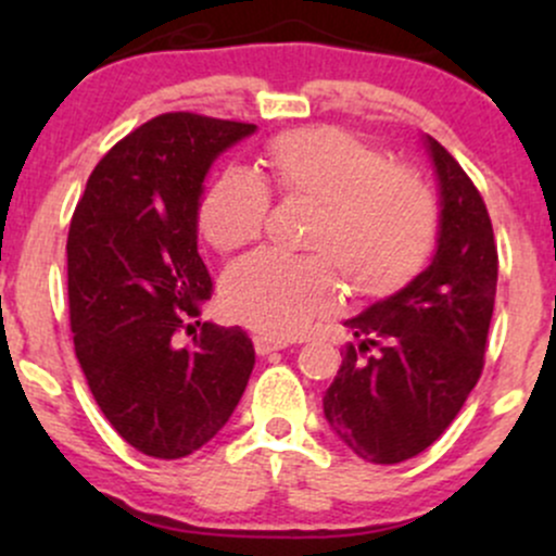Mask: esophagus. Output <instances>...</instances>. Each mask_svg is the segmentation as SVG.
<instances>
[{
	"instance_id": "obj_1",
	"label": "esophagus",
	"mask_w": 556,
	"mask_h": 556,
	"mask_svg": "<svg viewBox=\"0 0 556 556\" xmlns=\"http://www.w3.org/2000/svg\"><path fill=\"white\" fill-rule=\"evenodd\" d=\"M253 348H256L258 355H269V353H274V350L287 348V342L274 340V337H266V334H256L253 337Z\"/></svg>"
}]
</instances>
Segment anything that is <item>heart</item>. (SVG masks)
Returning <instances> with one entry per match:
<instances>
[{"label":"heart","mask_w":556,"mask_h":556,"mask_svg":"<svg viewBox=\"0 0 556 556\" xmlns=\"http://www.w3.org/2000/svg\"><path fill=\"white\" fill-rule=\"evenodd\" d=\"M266 169L287 201L316 206L305 235L314 256L258 251L235 261L222 303L235 321L292 337L331 311L337 277L353 295L387 298L429 261L439 229L437 198L416 172L389 167L381 149L342 127H303L266 146ZM269 188L232 167L208 185L198 227L216 251L248 245L264 229Z\"/></svg>","instance_id":"heart-1"}]
</instances>
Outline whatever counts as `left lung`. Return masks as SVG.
<instances>
[{
	"label": "left lung",
	"mask_w": 556,
	"mask_h": 556,
	"mask_svg": "<svg viewBox=\"0 0 556 556\" xmlns=\"http://www.w3.org/2000/svg\"><path fill=\"white\" fill-rule=\"evenodd\" d=\"M420 140L439 188L437 251L402 290L344 321L358 342L344 344L324 394L334 437L376 465L416 457L455 420L483 371L494 314L500 258L486 203L439 140Z\"/></svg>",
	"instance_id": "1"
}]
</instances>
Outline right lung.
Returning <instances> with one entry per match:
<instances>
[{
	"label": "right lung",
	"instance_id": "1",
	"mask_svg": "<svg viewBox=\"0 0 556 556\" xmlns=\"http://www.w3.org/2000/svg\"><path fill=\"white\" fill-rule=\"evenodd\" d=\"M253 132L190 112L149 119L96 164L70 222L75 355L114 431L159 460L212 442L256 363L240 327L203 321L190 348L177 344L185 318L212 298L198 256L203 180Z\"/></svg>",
	"mask_w": 556,
	"mask_h": 556
}]
</instances>
